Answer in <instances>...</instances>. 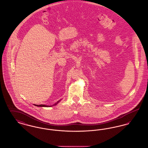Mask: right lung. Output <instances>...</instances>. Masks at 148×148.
Returning <instances> with one entry per match:
<instances>
[{
	"instance_id": "right-lung-1",
	"label": "right lung",
	"mask_w": 148,
	"mask_h": 148,
	"mask_svg": "<svg viewBox=\"0 0 148 148\" xmlns=\"http://www.w3.org/2000/svg\"><path fill=\"white\" fill-rule=\"evenodd\" d=\"M59 101H60V100H59V101H58L56 103V104H54V106H56V104H58ZM34 106H42V107H50V106H46V105H42V104H40V105H36V104H35Z\"/></svg>"
}]
</instances>
